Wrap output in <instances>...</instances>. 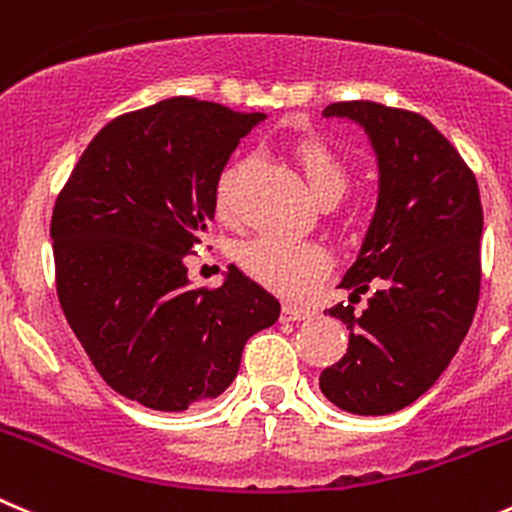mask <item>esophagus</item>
Wrapping results in <instances>:
<instances>
[{
	"label": "esophagus",
	"instance_id": "1",
	"mask_svg": "<svg viewBox=\"0 0 512 512\" xmlns=\"http://www.w3.org/2000/svg\"><path fill=\"white\" fill-rule=\"evenodd\" d=\"M316 311L309 309V306H296V304H284L281 306V319L284 321H304L311 319Z\"/></svg>",
	"mask_w": 512,
	"mask_h": 512
}]
</instances>
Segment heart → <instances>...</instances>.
<instances>
[{"label": "heart", "mask_w": 512, "mask_h": 512, "mask_svg": "<svg viewBox=\"0 0 512 512\" xmlns=\"http://www.w3.org/2000/svg\"><path fill=\"white\" fill-rule=\"evenodd\" d=\"M294 160L304 183L316 201H337L347 188V168L332 148L319 138H301L294 143ZM241 163L221 173L216 186V206L223 218L236 211V183ZM241 269L266 289L299 299L314 291L329 266V253L316 241L284 236H259L243 243L236 253Z\"/></svg>", "instance_id": "b5f03b06"}]
</instances>
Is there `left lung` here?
<instances>
[{
  "instance_id": "obj_1",
  "label": "left lung",
  "mask_w": 512,
  "mask_h": 512,
  "mask_svg": "<svg viewBox=\"0 0 512 512\" xmlns=\"http://www.w3.org/2000/svg\"><path fill=\"white\" fill-rule=\"evenodd\" d=\"M324 118L367 133L379 191L357 259L329 316L349 329L347 354L319 387L352 415H392L440 379L480 296L483 203L478 180L427 118L369 100L334 102ZM370 291L359 315L353 301Z\"/></svg>"
}]
</instances>
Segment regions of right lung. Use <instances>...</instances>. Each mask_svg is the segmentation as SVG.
<instances>
[{
    "instance_id": "add662e5",
    "label": "right lung",
    "mask_w": 512,
    "mask_h": 512,
    "mask_svg": "<svg viewBox=\"0 0 512 512\" xmlns=\"http://www.w3.org/2000/svg\"><path fill=\"white\" fill-rule=\"evenodd\" d=\"M264 113L173 97L92 138L52 211L57 296L100 377L123 397L183 412L236 379L248 337L281 304L236 266L193 289L186 256L216 213L238 140Z\"/></svg>"
}]
</instances>
